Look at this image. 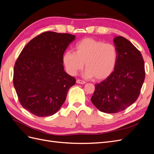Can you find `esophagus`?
I'll list each match as a JSON object with an SVG mask.
<instances>
[{
  "mask_svg": "<svg viewBox=\"0 0 154 154\" xmlns=\"http://www.w3.org/2000/svg\"><path fill=\"white\" fill-rule=\"evenodd\" d=\"M76 83H79V84H84V83H85V82L82 80H77Z\"/></svg>",
  "mask_w": 154,
  "mask_h": 154,
  "instance_id": "1",
  "label": "esophagus"
}]
</instances>
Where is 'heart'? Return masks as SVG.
Masks as SVG:
<instances>
[{"instance_id":"b5f03b06","label":"heart","mask_w":154,"mask_h":154,"mask_svg":"<svg viewBox=\"0 0 154 154\" xmlns=\"http://www.w3.org/2000/svg\"><path fill=\"white\" fill-rule=\"evenodd\" d=\"M75 49V52L67 51L63 57L65 67L71 75L82 70L84 63L86 76L96 80H104L114 71L118 58L114 45L87 38L79 42Z\"/></svg>"}]
</instances>
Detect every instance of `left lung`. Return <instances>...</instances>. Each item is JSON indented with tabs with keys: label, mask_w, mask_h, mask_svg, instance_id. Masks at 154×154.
<instances>
[{
	"label": "left lung",
	"mask_w": 154,
	"mask_h": 154,
	"mask_svg": "<svg viewBox=\"0 0 154 154\" xmlns=\"http://www.w3.org/2000/svg\"><path fill=\"white\" fill-rule=\"evenodd\" d=\"M114 42L118 53L114 71L95 84L91 98L97 109L110 114L124 110L137 100L145 78L140 51L122 36L115 37Z\"/></svg>",
	"instance_id": "obj_1"
}]
</instances>
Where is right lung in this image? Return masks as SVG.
<instances>
[{"mask_svg": "<svg viewBox=\"0 0 154 154\" xmlns=\"http://www.w3.org/2000/svg\"><path fill=\"white\" fill-rule=\"evenodd\" d=\"M75 36L46 31L21 51L13 69V85L20 103L38 117L54 114L66 101L76 79L64 71L63 55Z\"/></svg>", "mask_w": 154, "mask_h": 154, "instance_id": "1", "label": "right lung"}]
</instances>
